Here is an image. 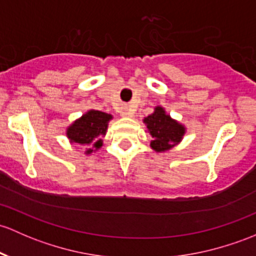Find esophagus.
Here are the masks:
<instances>
[{
  "label": "esophagus",
  "instance_id": "obj_1",
  "mask_svg": "<svg viewBox=\"0 0 256 256\" xmlns=\"http://www.w3.org/2000/svg\"><path fill=\"white\" fill-rule=\"evenodd\" d=\"M120 114L122 115V116H131V115H132V110H131L128 106H121Z\"/></svg>",
  "mask_w": 256,
  "mask_h": 256
}]
</instances>
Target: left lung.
Instances as JSON below:
<instances>
[{"label":"left lung","instance_id":"obj_1","mask_svg":"<svg viewBox=\"0 0 256 256\" xmlns=\"http://www.w3.org/2000/svg\"><path fill=\"white\" fill-rule=\"evenodd\" d=\"M144 121L153 137L150 147L157 152L170 150L182 140L185 132V128L166 115L160 106L156 108L154 112L148 115Z\"/></svg>","mask_w":256,"mask_h":256}]
</instances>
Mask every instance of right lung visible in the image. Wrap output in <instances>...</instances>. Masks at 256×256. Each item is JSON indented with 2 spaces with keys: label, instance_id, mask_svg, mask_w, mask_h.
Segmentation results:
<instances>
[{
  "label": "right lung",
  "instance_id": "add662e5",
  "mask_svg": "<svg viewBox=\"0 0 256 256\" xmlns=\"http://www.w3.org/2000/svg\"><path fill=\"white\" fill-rule=\"evenodd\" d=\"M112 115L99 110H90L80 119L74 121L67 130V136L72 142L84 144L88 147L86 153L90 154L93 150L100 148L102 138L106 132L108 122Z\"/></svg>",
  "mask_w": 256,
  "mask_h": 256
}]
</instances>
